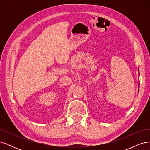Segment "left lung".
<instances>
[{"instance_id":"obj_1","label":"left lung","mask_w":150,"mask_h":150,"mask_svg":"<svg viewBox=\"0 0 150 150\" xmlns=\"http://www.w3.org/2000/svg\"><path fill=\"white\" fill-rule=\"evenodd\" d=\"M138 72H139V70H138Z\"/></svg>"}]
</instances>
